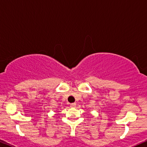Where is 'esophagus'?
<instances>
[{
	"label": "esophagus",
	"mask_w": 147,
	"mask_h": 147,
	"mask_svg": "<svg viewBox=\"0 0 147 147\" xmlns=\"http://www.w3.org/2000/svg\"><path fill=\"white\" fill-rule=\"evenodd\" d=\"M76 103H72V104H70V107H72V108H75V107H76Z\"/></svg>",
	"instance_id": "34e87169"
}]
</instances>
